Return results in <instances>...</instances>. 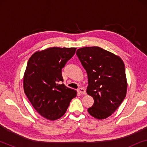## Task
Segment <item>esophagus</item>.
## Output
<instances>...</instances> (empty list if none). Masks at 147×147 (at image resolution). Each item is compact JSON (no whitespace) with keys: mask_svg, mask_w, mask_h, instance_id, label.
<instances>
[{"mask_svg":"<svg viewBox=\"0 0 147 147\" xmlns=\"http://www.w3.org/2000/svg\"><path fill=\"white\" fill-rule=\"evenodd\" d=\"M78 91L80 92V94H82V95H86V90L84 89V88H80L78 90Z\"/></svg>","mask_w":147,"mask_h":147,"instance_id":"34e87169","label":"esophagus"}]
</instances>
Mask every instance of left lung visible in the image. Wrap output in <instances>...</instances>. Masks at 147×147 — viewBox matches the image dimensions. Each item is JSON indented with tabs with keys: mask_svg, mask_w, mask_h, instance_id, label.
<instances>
[{
	"mask_svg": "<svg viewBox=\"0 0 147 147\" xmlns=\"http://www.w3.org/2000/svg\"><path fill=\"white\" fill-rule=\"evenodd\" d=\"M88 74V95L94 100L88 109L98 120L111 116L126 95L125 67L119 56L99 47H85L76 51Z\"/></svg>",
	"mask_w": 147,
	"mask_h": 147,
	"instance_id": "1",
	"label": "left lung"
}]
</instances>
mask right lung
<instances>
[{"label": "right lung", "instance_id": "obj_1", "mask_svg": "<svg viewBox=\"0 0 147 147\" xmlns=\"http://www.w3.org/2000/svg\"><path fill=\"white\" fill-rule=\"evenodd\" d=\"M75 47H49L34 53L23 76L25 94L40 115L49 120L64 115L77 92L61 84V69L75 53Z\"/></svg>", "mask_w": 147, "mask_h": 147}]
</instances>
